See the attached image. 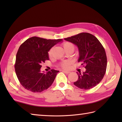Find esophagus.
<instances>
[{
    "label": "esophagus",
    "mask_w": 122,
    "mask_h": 122,
    "mask_svg": "<svg viewBox=\"0 0 122 122\" xmlns=\"http://www.w3.org/2000/svg\"><path fill=\"white\" fill-rule=\"evenodd\" d=\"M62 72H63V73H65V74H69V73H70L69 71H62Z\"/></svg>",
    "instance_id": "esophagus-1"
}]
</instances>
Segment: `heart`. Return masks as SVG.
<instances>
[{
	"label": "heart",
	"mask_w": 122,
	"mask_h": 122,
	"mask_svg": "<svg viewBox=\"0 0 122 122\" xmlns=\"http://www.w3.org/2000/svg\"><path fill=\"white\" fill-rule=\"evenodd\" d=\"M63 49H65V51L67 52L68 51H73L74 49H75V45H74L73 43L71 42H68V41H66L64 42L62 44ZM53 51V47L51 48L49 51H48V55L49 56H51V54H52V52ZM71 64V61H63L62 62H61L60 65V66L61 68H62L63 69H68L70 67Z\"/></svg>",
	"instance_id": "heart-1"
}]
</instances>
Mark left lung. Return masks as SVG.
Instances as JSON below:
<instances>
[{"label": "left lung", "instance_id": "left-lung-1", "mask_svg": "<svg viewBox=\"0 0 122 122\" xmlns=\"http://www.w3.org/2000/svg\"><path fill=\"white\" fill-rule=\"evenodd\" d=\"M65 40L78 47V62L86 68L83 73L77 72L78 78L74 84L84 90L95 87L102 81L106 72L107 58L104 47L96 37L89 33H81Z\"/></svg>", "mask_w": 122, "mask_h": 122}]
</instances>
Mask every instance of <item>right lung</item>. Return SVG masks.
<instances>
[{"label":"right lung","instance_id":"right-lung-1","mask_svg":"<svg viewBox=\"0 0 122 122\" xmlns=\"http://www.w3.org/2000/svg\"><path fill=\"white\" fill-rule=\"evenodd\" d=\"M62 40L33 36L20 45L14 68L18 80L26 89L41 92L52 84L59 71L51 69L46 74L41 73V64L49 60V49Z\"/></svg>","mask_w":122,"mask_h":122}]
</instances>
